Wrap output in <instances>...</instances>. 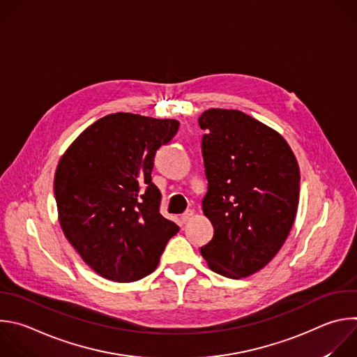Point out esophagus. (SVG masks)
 Masks as SVG:
<instances>
[{
  "mask_svg": "<svg viewBox=\"0 0 357 357\" xmlns=\"http://www.w3.org/2000/svg\"><path fill=\"white\" fill-rule=\"evenodd\" d=\"M193 215H195V211H193V210H188V211H185V213L181 215V221H182L183 224H186V222H189V221L193 218Z\"/></svg>",
  "mask_w": 357,
  "mask_h": 357,
  "instance_id": "1",
  "label": "esophagus"
}]
</instances>
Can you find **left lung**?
Here are the masks:
<instances>
[{"mask_svg":"<svg viewBox=\"0 0 357 357\" xmlns=\"http://www.w3.org/2000/svg\"><path fill=\"white\" fill-rule=\"evenodd\" d=\"M202 153L208 182L203 213L214 235L202 247L207 266L241 279L265 268L294 224L300 169L280 133L240 110L207 109Z\"/></svg>","mask_w":357,"mask_h":357,"instance_id":"8db88e82","label":"left lung"}]
</instances>
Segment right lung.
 <instances>
[{"label":"right lung","mask_w":357,"mask_h":357,"mask_svg":"<svg viewBox=\"0 0 357 357\" xmlns=\"http://www.w3.org/2000/svg\"><path fill=\"white\" fill-rule=\"evenodd\" d=\"M175 119L117 112L100 117L66 150L54 175L59 222L82 261L107 280L130 283L155 271L179 227L160 214L151 182L157 150Z\"/></svg>","instance_id":"right-lung-1"}]
</instances>
